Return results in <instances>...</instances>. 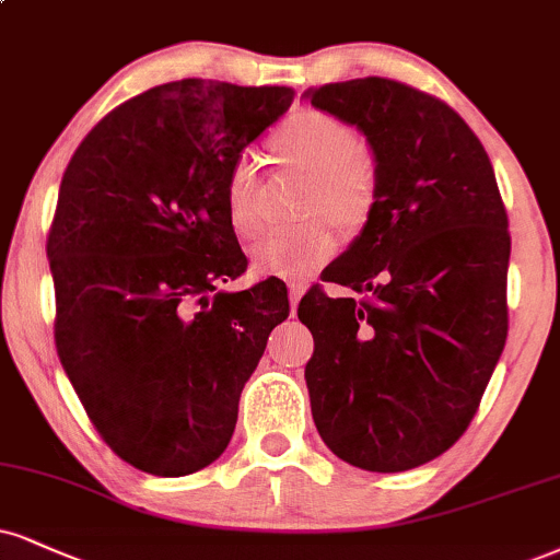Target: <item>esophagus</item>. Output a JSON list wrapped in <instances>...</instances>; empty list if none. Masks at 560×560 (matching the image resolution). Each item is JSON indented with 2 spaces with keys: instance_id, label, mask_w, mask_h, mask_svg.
<instances>
[{
  "instance_id": "obj_1",
  "label": "esophagus",
  "mask_w": 560,
  "mask_h": 560,
  "mask_svg": "<svg viewBox=\"0 0 560 560\" xmlns=\"http://www.w3.org/2000/svg\"><path fill=\"white\" fill-rule=\"evenodd\" d=\"M305 289H307L305 281H289V305H292V313H298V305L302 294H305Z\"/></svg>"
}]
</instances>
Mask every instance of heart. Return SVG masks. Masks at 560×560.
Wrapping results in <instances>:
<instances>
[{
    "instance_id": "obj_1",
    "label": "heart",
    "mask_w": 560,
    "mask_h": 560,
    "mask_svg": "<svg viewBox=\"0 0 560 560\" xmlns=\"http://www.w3.org/2000/svg\"><path fill=\"white\" fill-rule=\"evenodd\" d=\"M268 151L289 172L305 174V224L262 237L253 250L260 273L300 276L334 258L339 234L368 224L378 200V166L373 153L357 143L345 119L318 109H300L268 135ZM331 214L330 220L327 215ZM229 224L242 240L258 237L266 226V179L253 159H240L226 179Z\"/></svg>"
}]
</instances>
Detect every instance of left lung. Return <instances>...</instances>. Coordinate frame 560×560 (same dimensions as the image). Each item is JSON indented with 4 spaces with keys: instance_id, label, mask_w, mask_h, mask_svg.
<instances>
[{
    "instance_id": "1",
    "label": "left lung",
    "mask_w": 560,
    "mask_h": 560,
    "mask_svg": "<svg viewBox=\"0 0 560 560\" xmlns=\"http://www.w3.org/2000/svg\"><path fill=\"white\" fill-rule=\"evenodd\" d=\"M373 148L378 200L300 320L315 428L339 459L404 472L459 441L509 334V215L488 153L441 98L388 78L310 88Z\"/></svg>"
}]
</instances>
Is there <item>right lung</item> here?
Instances as JSON below:
<instances>
[{"mask_svg": "<svg viewBox=\"0 0 560 560\" xmlns=\"http://www.w3.org/2000/svg\"><path fill=\"white\" fill-rule=\"evenodd\" d=\"M292 98L284 85H156L106 114L65 170L46 240L57 354L106 446L148 475L224 454L242 388L289 315L276 276L219 287L247 268L229 172Z\"/></svg>", "mask_w": 560, "mask_h": 560, "instance_id": "1", "label": "right lung"}]
</instances>
